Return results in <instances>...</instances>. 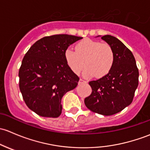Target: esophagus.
Here are the masks:
<instances>
[{
    "mask_svg": "<svg viewBox=\"0 0 150 150\" xmlns=\"http://www.w3.org/2000/svg\"><path fill=\"white\" fill-rule=\"evenodd\" d=\"M79 83V84H86V81H85V80H83L82 79H80Z\"/></svg>",
    "mask_w": 150,
    "mask_h": 150,
    "instance_id": "obj_1",
    "label": "esophagus"
}]
</instances>
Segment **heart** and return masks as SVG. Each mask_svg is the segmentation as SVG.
<instances>
[{
  "mask_svg": "<svg viewBox=\"0 0 150 150\" xmlns=\"http://www.w3.org/2000/svg\"><path fill=\"white\" fill-rule=\"evenodd\" d=\"M75 50L68 48L64 52L66 64L74 74H79L84 67V76L86 78L94 75L100 78L110 71L115 54L108 44L84 39L76 45Z\"/></svg>",
  "mask_w": 150,
  "mask_h": 150,
  "instance_id": "1",
  "label": "heart"
}]
</instances>
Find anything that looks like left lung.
Listing matches in <instances>:
<instances>
[{
  "instance_id": "left-lung-1",
  "label": "left lung",
  "mask_w": 150,
  "mask_h": 150,
  "mask_svg": "<svg viewBox=\"0 0 150 150\" xmlns=\"http://www.w3.org/2000/svg\"><path fill=\"white\" fill-rule=\"evenodd\" d=\"M101 38L113 50L115 61L108 74L89 81L92 94L84 103L92 112L111 115L132 103L139 84V70L132 51L121 41L108 35Z\"/></svg>"
}]
</instances>
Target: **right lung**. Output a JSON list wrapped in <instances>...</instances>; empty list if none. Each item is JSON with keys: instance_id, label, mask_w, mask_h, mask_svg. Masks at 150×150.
I'll use <instances>...</instances> for the list:
<instances>
[{"instance_id": "add662e5", "label": "right lung", "mask_w": 150, "mask_h": 150, "mask_svg": "<svg viewBox=\"0 0 150 150\" xmlns=\"http://www.w3.org/2000/svg\"><path fill=\"white\" fill-rule=\"evenodd\" d=\"M81 39L69 35L45 37L24 55L18 71L19 89L27 107L38 115L59 116L63 96L76 87L79 78L66 64L64 52Z\"/></svg>"}]
</instances>
